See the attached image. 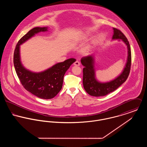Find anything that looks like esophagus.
I'll list each match as a JSON object with an SVG mask.
<instances>
[{"label": "esophagus", "instance_id": "obj_1", "mask_svg": "<svg viewBox=\"0 0 147 147\" xmlns=\"http://www.w3.org/2000/svg\"><path fill=\"white\" fill-rule=\"evenodd\" d=\"M74 65H76V66H79L80 65V63L79 62V61H76L75 63H74Z\"/></svg>", "mask_w": 147, "mask_h": 147}]
</instances>
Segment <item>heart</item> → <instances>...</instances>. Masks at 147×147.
I'll return each mask as SVG.
<instances>
[{
	"mask_svg": "<svg viewBox=\"0 0 147 147\" xmlns=\"http://www.w3.org/2000/svg\"><path fill=\"white\" fill-rule=\"evenodd\" d=\"M87 36V34L86 33H84L83 34L82 36V37H86ZM77 40H78V39H77Z\"/></svg>",
	"mask_w": 147,
	"mask_h": 147,
	"instance_id": "1",
	"label": "heart"
}]
</instances>
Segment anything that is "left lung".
<instances>
[{
    "label": "left lung",
    "instance_id": "1",
    "mask_svg": "<svg viewBox=\"0 0 147 147\" xmlns=\"http://www.w3.org/2000/svg\"><path fill=\"white\" fill-rule=\"evenodd\" d=\"M113 40H122L127 47L128 56L126 65L122 73L114 79L105 83L97 80L96 78L94 68V57L89 55L83 57L81 63L84 66L83 83L84 89L90 96L94 97L104 96L116 90L119 86L126 82L130 71L131 64V53L129 42L126 36L119 30L113 28Z\"/></svg>",
    "mask_w": 147,
    "mask_h": 147
}]
</instances>
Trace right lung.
Masks as SVG:
<instances>
[{
  "mask_svg": "<svg viewBox=\"0 0 147 147\" xmlns=\"http://www.w3.org/2000/svg\"><path fill=\"white\" fill-rule=\"evenodd\" d=\"M47 29L48 27H36L29 30L17 43L13 55L14 67L21 84L28 92L42 99H51L57 95L62 88L65 72L76 61L75 59L70 58L40 72L30 71L23 66L20 58V45L35 34L47 31Z\"/></svg>",
  "mask_w": 147,
  "mask_h": 147,
  "instance_id": "obj_1",
  "label": "right lung"
}]
</instances>
